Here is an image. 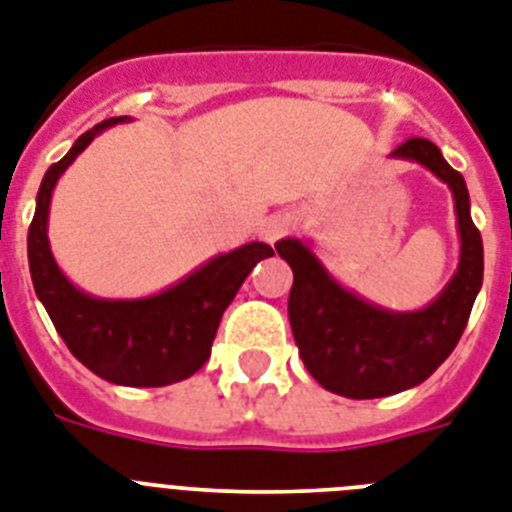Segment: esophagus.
I'll use <instances>...</instances> for the list:
<instances>
[{
    "mask_svg": "<svg viewBox=\"0 0 512 512\" xmlns=\"http://www.w3.org/2000/svg\"><path fill=\"white\" fill-rule=\"evenodd\" d=\"M294 228V218L289 213H276V215H268L263 220V226H260V236H263L265 242L273 244L278 242L281 236H286L289 231Z\"/></svg>",
    "mask_w": 512,
    "mask_h": 512,
    "instance_id": "1",
    "label": "esophagus"
}]
</instances>
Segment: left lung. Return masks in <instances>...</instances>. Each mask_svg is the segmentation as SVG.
Listing matches in <instances>:
<instances>
[{"mask_svg":"<svg viewBox=\"0 0 512 512\" xmlns=\"http://www.w3.org/2000/svg\"><path fill=\"white\" fill-rule=\"evenodd\" d=\"M392 157L421 162L455 197L460 265L429 307L392 313L371 305L336 284L305 242L281 239L276 244L294 273L289 323L299 357L323 389L350 400L389 397L426 381L460 342L484 281V244L471 220L463 176L429 139H407Z\"/></svg>","mask_w":512,"mask_h":512,"instance_id":"left-lung-1","label":"left lung"}]
</instances>
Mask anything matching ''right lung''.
<instances>
[{
	"instance_id": "right-lung-1",
	"label": "right lung",
	"mask_w": 512,
	"mask_h": 512,
	"mask_svg": "<svg viewBox=\"0 0 512 512\" xmlns=\"http://www.w3.org/2000/svg\"><path fill=\"white\" fill-rule=\"evenodd\" d=\"M123 120L110 118L89 128L68 155L44 173L28 228V265L36 297L47 307L57 334L91 373L120 386H168L207 363L226 307L249 270L273 255V249L263 242L244 244L144 299H99L70 284L54 263L47 239L52 189L94 136Z\"/></svg>"
}]
</instances>
